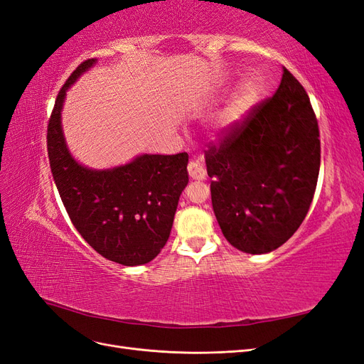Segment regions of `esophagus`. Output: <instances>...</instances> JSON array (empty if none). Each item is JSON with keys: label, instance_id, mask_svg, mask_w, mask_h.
<instances>
[{"label": "esophagus", "instance_id": "obj_1", "mask_svg": "<svg viewBox=\"0 0 364 364\" xmlns=\"http://www.w3.org/2000/svg\"><path fill=\"white\" fill-rule=\"evenodd\" d=\"M186 168H188V174L193 181H203L206 178V171L199 162H190Z\"/></svg>", "mask_w": 364, "mask_h": 364}]
</instances>
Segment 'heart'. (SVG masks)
<instances>
[{"label": "heart", "mask_w": 364, "mask_h": 364, "mask_svg": "<svg viewBox=\"0 0 364 364\" xmlns=\"http://www.w3.org/2000/svg\"><path fill=\"white\" fill-rule=\"evenodd\" d=\"M257 98H258V90L255 85H253L252 82L241 85L234 97V105H232L234 117L243 115L247 109L257 102Z\"/></svg>", "instance_id": "1"}]
</instances>
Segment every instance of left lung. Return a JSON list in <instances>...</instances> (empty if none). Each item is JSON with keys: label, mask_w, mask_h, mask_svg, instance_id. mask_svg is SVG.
I'll return each instance as SVG.
<instances>
[{"label": "left lung", "mask_w": 364, "mask_h": 364, "mask_svg": "<svg viewBox=\"0 0 364 364\" xmlns=\"http://www.w3.org/2000/svg\"><path fill=\"white\" fill-rule=\"evenodd\" d=\"M205 159L229 243L246 253L282 246L310 209L321 168L317 118L299 80L282 68L274 94L220 132Z\"/></svg>", "instance_id": "obj_1"}]
</instances>
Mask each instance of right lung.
Listing matches in <instances>:
<instances>
[{
	"mask_svg": "<svg viewBox=\"0 0 364 364\" xmlns=\"http://www.w3.org/2000/svg\"><path fill=\"white\" fill-rule=\"evenodd\" d=\"M77 67L56 97L47 129L50 168L74 228L94 250L123 266L150 262L167 243L179 196L188 183V153L142 155L114 170L77 164L65 144L60 109L65 92L92 67Z\"/></svg>",
	"mask_w": 364,
	"mask_h": 364,
	"instance_id": "add662e5",
	"label": "right lung"
}]
</instances>
